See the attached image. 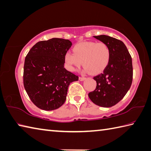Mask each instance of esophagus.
<instances>
[{
	"label": "esophagus",
	"mask_w": 151,
	"mask_h": 151,
	"mask_svg": "<svg viewBox=\"0 0 151 151\" xmlns=\"http://www.w3.org/2000/svg\"><path fill=\"white\" fill-rule=\"evenodd\" d=\"M86 78V77H83V76H80V77H79V80L83 81H84Z\"/></svg>",
	"instance_id": "1"
}]
</instances>
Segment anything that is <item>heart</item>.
I'll return each instance as SVG.
<instances>
[{"mask_svg":"<svg viewBox=\"0 0 151 151\" xmlns=\"http://www.w3.org/2000/svg\"><path fill=\"white\" fill-rule=\"evenodd\" d=\"M110 58V50L105 43L83 42L73 47V53H67L65 60L68 67L75 70L83 63V67L90 74L95 75L106 67Z\"/></svg>","mask_w":151,"mask_h":151,"instance_id":"obj_1","label":"heart"}]
</instances>
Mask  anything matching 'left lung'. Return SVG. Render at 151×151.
I'll return each instance as SVG.
<instances>
[{"label":"left lung","mask_w":151,"mask_h":151,"mask_svg":"<svg viewBox=\"0 0 151 151\" xmlns=\"http://www.w3.org/2000/svg\"><path fill=\"white\" fill-rule=\"evenodd\" d=\"M105 43L110 50V58L102 73L95 76L96 87L88 96L98 106L109 108L122 100L132 84V58L121 40L108 35L94 36Z\"/></svg>","instance_id":"left-lung-1"}]
</instances>
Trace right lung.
<instances>
[{
	"label": "right lung",
	"mask_w": 151,
	"mask_h": 151,
	"mask_svg": "<svg viewBox=\"0 0 151 151\" xmlns=\"http://www.w3.org/2000/svg\"><path fill=\"white\" fill-rule=\"evenodd\" d=\"M72 45L68 40L52 38L33 46L25 58L23 81L30 100L37 108L53 110L66 100L68 87L78 76L64 67Z\"/></svg>",
	"instance_id": "right-lung-1"
}]
</instances>
